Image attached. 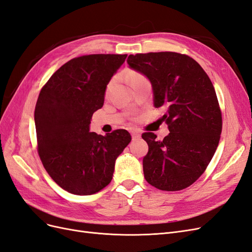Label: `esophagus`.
<instances>
[{"mask_svg": "<svg viewBox=\"0 0 252 252\" xmlns=\"http://www.w3.org/2000/svg\"><path fill=\"white\" fill-rule=\"evenodd\" d=\"M131 136H132V140L135 141V140H139L141 138V134H140V132L133 130V131H131Z\"/></svg>", "mask_w": 252, "mask_h": 252, "instance_id": "34e87169", "label": "esophagus"}]
</instances>
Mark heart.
<instances>
[{"mask_svg": "<svg viewBox=\"0 0 252 252\" xmlns=\"http://www.w3.org/2000/svg\"><path fill=\"white\" fill-rule=\"evenodd\" d=\"M129 80H130V83H132V82H135V81H141V80H145V79L140 74L130 73V74H129Z\"/></svg>", "mask_w": 252, "mask_h": 252, "instance_id": "b5f03b06", "label": "heart"}]
</instances>
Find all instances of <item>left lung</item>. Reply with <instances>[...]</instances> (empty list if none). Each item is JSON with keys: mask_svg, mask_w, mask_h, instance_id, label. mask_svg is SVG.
I'll use <instances>...</instances> for the list:
<instances>
[{"mask_svg": "<svg viewBox=\"0 0 252 252\" xmlns=\"http://www.w3.org/2000/svg\"><path fill=\"white\" fill-rule=\"evenodd\" d=\"M127 63L149 80L155 107L166 110L170 131L163 141L152 132L142 134L149 148L144 177L158 189H184L201 177L219 145L222 114L216 90L200 64L181 53H138Z\"/></svg>", "mask_w": 252, "mask_h": 252, "instance_id": "left-lung-1", "label": "left lung"}]
</instances>
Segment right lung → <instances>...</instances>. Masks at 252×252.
<instances>
[{
    "instance_id": "right-lung-1",
    "label": "right lung",
    "mask_w": 252,
    "mask_h": 252,
    "mask_svg": "<svg viewBox=\"0 0 252 252\" xmlns=\"http://www.w3.org/2000/svg\"><path fill=\"white\" fill-rule=\"evenodd\" d=\"M127 55L74 58L51 75L34 110L37 149L45 169L66 191L89 195L112 180L117 158L130 143L124 129L90 132V120L103 107L106 88Z\"/></svg>"
}]
</instances>
